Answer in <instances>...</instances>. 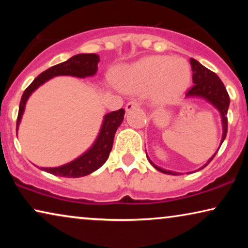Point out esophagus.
<instances>
[{
    "label": "esophagus",
    "instance_id": "obj_1",
    "mask_svg": "<svg viewBox=\"0 0 248 248\" xmlns=\"http://www.w3.org/2000/svg\"><path fill=\"white\" fill-rule=\"evenodd\" d=\"M141 106V100L139 99H132L131 101H128L126 104V106H125V109L127 111L131 110V109H134V108H138Z\"/></svg>",
    "mask_w": 248,
    "mask_h": 248
}]
</instances>
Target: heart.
Masks as SVG:
<instances>
[{"instance_id":"heart-1","label":"heart","mask_w":248,"mask_h":248,"mask_svg":"<svg viewBox=\"0 0 248 248\" xmlns=\"http://www.w3.org/2000/svg\"><path fill=\"white\" fill-rule=\"evenodd\" d=\"M189 80L191 71L185 61L151 56L125 70L118 82L127 91L151 88V96L155 101L168 103L183 93Z\"/></svg>"}]
</instances>
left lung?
Listing matches in <instances>:
<instances>
[{"mask_svg":"<svg viewBox=\"0 0 248 248\" xmlns=\"http://www.w3.org/2000/svg\"><path fill=\"white\" fill-rule=\"evenodd\" d=\"M189 63H191L192 72H193L192 81L194 84H193V86L187 90L186 96L203 97L205 98L206 100H209L216 108H218V110L220 111V114H221V117H222V126H223V133H222V140H221V144H222V142L225 140L227 135V130H228V117H227V113H228V107L230 103L229 94L227 93L222 81L220 80V78L217 76L215 72H212L211 70L206 69L205 66H203L202 64H200L198 61L194 59H191ZM217 152L212 155V158L210 159L206 165H209V162L215 158ZM149 161H150V164L154 166L157 170L164 172V174H168V175L177 174V172L165 170V169L158 167V166H155L150 159H149Z\"/></svg>","mask_w":248,"mask_h":248,"instance_id":"left-lung-1","label":"left lung"}]
</instances>
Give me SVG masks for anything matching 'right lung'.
Listing matches in <instances>:
<instances>
[{
  "label": "right lung",
  "instance_id": "right-lung-1",
  "mask_svg": "<svg viewBox=\"0 0 248 248\" xmlns=\"http://www.w3.org/2000/svg\"><path fill=\"white\" fill-rule=\"evenodd\" d=\"M98 63H99V56L96 55V54H79V55L71 57L66 62L57 64V65L49 67L48 70L40 73L29 84L22 94L21 100H20L18 118H16V131H18L19 123L21 121L27 100H28L30 94L32 93V91H35L37 88L42 86L44 82H46L47 80H49L53 77L72 76L78 78H86L93 76L98 70ZM124 114L125 110L123 108L107 114L104 118L103 126H101L100 133L98 135V139L94 142V144L81 157L69 162V164L61 166V167L40 169L49 172V174L69 178L82 177V176H87L97 170L109 157L111 148H113L115 133H116L118 126L123 121Z\"/></svg>",
  "mask_w": 248,
  "mask_h": 248
}]
</instances>
